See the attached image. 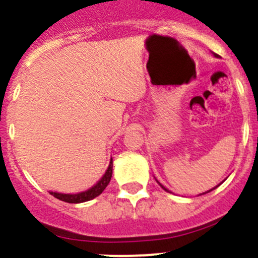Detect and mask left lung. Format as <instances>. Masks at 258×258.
<instances>
[{
	"label": "left lung",
	"instance_id": "left-lung-1",
	"mask_svg": "<svg viewBox=\"0 0 258 258\" xmlns=\"http://www.w3.org/2000/svg\"><path fill=\"white\" fill-rule=\"evenodd\" d=\"M213 56H215V57H218V54L213 53ZM156 181H157V179H156ZM223 181H225V179H223ZM223 181H222V182H223ZM157 182H158V181H157ZM222 182H221V183H222ZM221 183H220V184H221ZM158 184H160V186H161V187H162V188H163V189H165V191L170 192V191H168V189H167V188H166V187H165V186H163V184H161V183H160V182H158ZM220 184H217V186H216V187H218V186H220ZM216 187H213V188H211V189H209V191L204 192V194H200V195H205V194H207V192H211V191H213V189H215V188H216Z\"/></svg>",
	"mask_w": 258,
	"mask_h": 258
}]
</instances>
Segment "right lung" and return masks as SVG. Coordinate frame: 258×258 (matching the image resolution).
Instances as JSON below:
<instances>
[{
  "label": "right lung",
  "instance_id": "add662e5",
  "mask_svg": "<svg viewBox=\"0 0 258 258\" xmlns=\"http://www.w3.org/2000/svg\"><path fill=\"white\" fill-rule=\"evenodd\" d=\"M112 158L110 160V165H108L107 170L106 172L103 173V176L93 184L92 187H90L88 189L82 192H77V194H61V192H53L49 191V195H52L56 199L61 200V201L69 202V204H82V202L86 201H91L95 197L100 196L101 194L103 192V189L107 187V184L110 183L111 177H112Z\"/></svg>",
  "mask_w": 258,
  "mask_h": 258
}]
</instances>
